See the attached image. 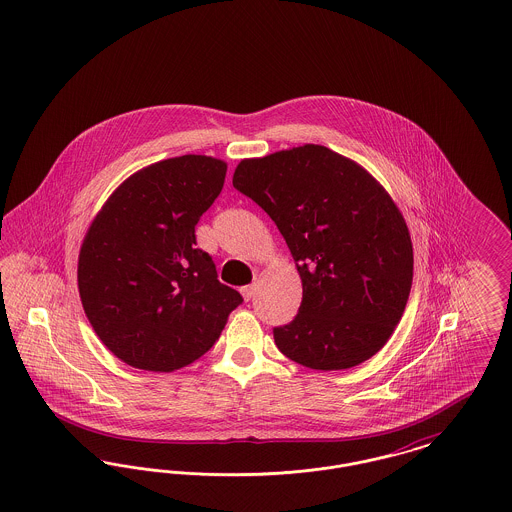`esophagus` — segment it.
Instances as JSON below:
<instances>
[{
  "instance_id": "34e87169",
  "label": "esophagus",
  "mask_w": 512,
  "mask_h": 512,
  "mask_svg": "<svg viewBox=\"0 0 512 512\" xmlns=\"http://www.w3.org/2000/svg\"><path fill=\"white\" fill-rule=\"evenodd\" d=\"M255 292H257V284L253 282V284H249V286H245V288H242V295H244L245 301H249L253 295H255Z\"/></svg>"
}]
</instances>
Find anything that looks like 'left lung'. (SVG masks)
<instances>
[{
    "label": "left lung",
    "instance_id": "left-lung-1",
    "mask_svg": "<svg viewBox=\"0 0 512 512\" xmlns=\"http://www.w3.org/2000/svg\"><path fill=\"white\" fill-rule=\"evenodd\" d=\"M232 184L284 236L303 282L278 349L315 370L361 365L390 340L413 286V244L388 192L324 146L244 159Z\"/></svg>",
    "mask_w": 512,
    "mask_h": 512
}]
</instances>
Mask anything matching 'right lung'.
<instances>
[{
  "label": "right lung",
  "instance_id": "obj_1",
  "mask_svg": "<svg viewBox=\"0 0 512 512\" xmlns=\"http://www.w3.org/2000/svg\"><path fill=\"white\" fill-rule=\"evenodd\" d=\"M224 176L226 163L205 155L159 161L124 180L92 222L78 257L80 299L126 365L172 372L194 363L242 305L195 242Z\"/></svg>",
  "mask_w": 512,
  "mask_h": 512
}]
</instances>
